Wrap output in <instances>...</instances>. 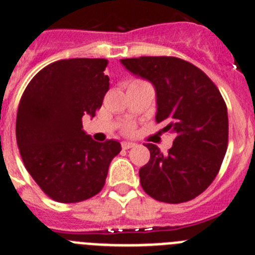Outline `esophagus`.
<instances>
[{
	"label": "esophagus",
	"instance_id": "esophagus-1",
	"mask_svg": "<svg viewBox=\"0 0 255 255\" xmlns=\"http://www.w3.org/2000/svg\"><path fill=\"white\" fill-rule=\"evenodd\" d=\"M121 146H123V149H130L132 146H135V143H131V141H123Z\"/></svg>",
	"mask_w": 255,
	"mask_h": 255
}]
</instances>
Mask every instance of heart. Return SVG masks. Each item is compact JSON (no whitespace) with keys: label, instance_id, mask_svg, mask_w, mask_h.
Wrapping results in <instances>:
<instances>
[{"label":"heart","instance_id":"obj_1","mask_svg":"<svg viewBox=\"0 0 255 255\" xmlns=\"http://www.w3.org/2000/svg\"><path fill=\"white\" fill-rule=\"evenodd\" d=\"M132 82H140V81H132Z\"/></svg>","mask_w":255,"mask_h":255}]
</instances>
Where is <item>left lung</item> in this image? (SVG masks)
<instances>
[{
  "instance_id": "1",
  "label": "left lung",
  "mask_w": 255,
  "mask_h": 255,
  "mask_svg": "<svg viewBox=\"0 0 255 255\" xmlns=\"http://www.w3.org/2000/svg\"><path fill=\"white\" fill-rule=\"evenodd\" d=\"M120 62L154 86L156 123L176 136L165 154L154 144H145L150 159L139 170L143 190L167 204L197 197L219 173L228 149V109L220 91L200 68L179 58Z\"/></svg>"
}]
</instances>
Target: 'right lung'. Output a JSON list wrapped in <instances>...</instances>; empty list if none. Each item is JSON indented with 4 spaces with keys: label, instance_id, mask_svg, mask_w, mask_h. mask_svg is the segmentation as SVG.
Returning a JSON list of instances; mask_svg holds the SVG:
<instances>
[{
    "label": "right lung",
    "instance_id": "obj_1",
    "mask_svg": "<svg viewBox=\"0 0 255 255\" xmlns=\"http://www.w3.org/2000/svg\"><path fill=\"white\" fill-rule=\"evenodd\" d=\"M109 62L72 58L51 63L30 81L18 104L16 140L25 168L44 193L74 204L100 192L118 140L95 141L82 118L96 115L110 88Z\"/></svg>",
    "mask_w": 255,
    "mask_h": 255
}]
</instances>
